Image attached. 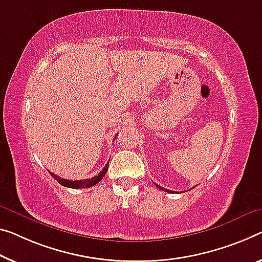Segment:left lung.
Listing matches in <instances>:
<instances>
[{
	"mask_svg": "<svg viewBox=\"0 0 262 262\" xmlns=\"http://www.w3.org/2000/svg\"><path fill=\"white\" fill-rule=\"evenodd\" d=\"M156 186L158 187V188H160V190H162V191H165V192H172V191H170V190H167V188H164V187H162V186H159V185H157V184H156Z\"/></svg>",
	"mask_w": 262,
	"mask_h": 262,
	"instance_id": "1",
	"label": "left lung"
}]
</instances>
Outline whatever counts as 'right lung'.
Listing matches in <instances>:
<instances>
[{
  "instance_id": "obj_1",
  "label": "right lung",
  "mask_w": 262,
  "mask_h": 262,
  "mask_svg": "<svg viewBox=\"0 0 262 262\" xmlns=\"http://www.w3.org/2000/svg\"><path fill=\"white\" fill-rule=\"evenodd\" d=\"M107 167H108V163L105 165V166H104L103 170L100 171L97 176L92 177L91 179H83V180H68V179H63V178H61V177L54 174V173L50 171H49V173L51 174V177H54V179L57 180V182L61 185H63V186L70 187V188H85V187L94 186V185L99 183L100 180L103 179V177L105 176Z\"/></svg>"
}]
</instances>
